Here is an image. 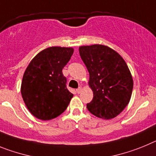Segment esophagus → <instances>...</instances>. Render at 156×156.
<instances>
[{
  "label": "esophagus",
  "mask_w": 156,
  "mask_h": 156,
  "mask_svg": "<svg viewBox=\"0 0 156 156\" xmlns=\"http://www.w3.org/2000/svg\"><path fill=\"white\" fill-rule=\"evenodd\" d=\"M82 87H78V89H76V92L78 93H81V92H82Z\"/></svg>",
  "instance_id": "esophagus-1"
}]
</instances>
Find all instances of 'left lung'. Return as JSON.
Segmentation results:
<instances>
[{
	"label": "left lung",
	"instance_id": "obj_1",
	"mask_svg": "<svg viewBox=\"0 0 156 156\" xmlns=\"http://www.w3.org/2000/svg\"><path fill=\"white\" fill-rule=\"evenodd\" d=\"M79 53L89 73L93 101L86 107L98 118L111 119L121 113L130 101L133 82L121 55L102 44L81 46Z\"/></svg>",
	"mask_w": 156,
	"mask_h": 156
}]
</instances>
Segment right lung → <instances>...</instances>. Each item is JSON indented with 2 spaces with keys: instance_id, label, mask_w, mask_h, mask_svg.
Returning <instances> with one entry per match:
<instances>
[{
  "instance_id": "obj_1",
  "label": "right lung",
  "mask_w": 156,
  "mask_h": 156,
  "mask_svg": "<svg viewBox=\"0 0 156 156\" xmlns=\"http://www.w3.org/2000/svg\"><path fill=\"white\" fill-rule=\"evenodd\" d=\"M74 52L72 48L49 47L39 52L24 72L21 94L34 117L50 120L61 115L73 94L67 88L62 70Z\"/></svg>"
}]
</instances>
